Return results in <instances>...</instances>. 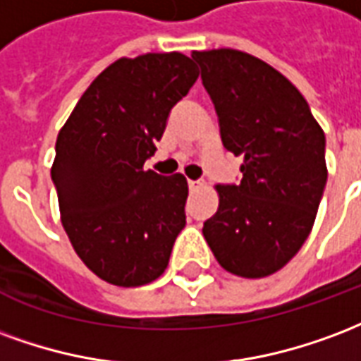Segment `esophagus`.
<instances>
[{"label": "esophagus", "mask_w": 361, "mask_h": 361, "mask_svg": "<svg viewBox=\"0 0 361 361\" xmlns=\"http://www.w3.org/2000/svg\"><path fill=\"white\" fill-rule=\"evenodd\" d=\"M188 188L190 190H198V188H202V180H188Z\"/></svg>", "instance_id": "obj_1"}]
</instances>
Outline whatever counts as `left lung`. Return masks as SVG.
Listing matches in <instances>:
<instances>
[{
    "instance_id": "obj_1",
    "label": "left lung",
    "mask_w": 361,
    "mask_h": 361,
    "mask_svg": "<svg viewBox=\"0 0 361 361\" xmlns=\"http://www.w3.org/2000/svg\"><path fill=\"white\" fill-rule=\"evenodd\" d=\"M219 117L223 146L242 155V180L217 184L204 223L223 269L262 279L283 269L312 233L327 183L325 133L294 84L231 47L192 51Z\"/></svg>"
}]
</instances>
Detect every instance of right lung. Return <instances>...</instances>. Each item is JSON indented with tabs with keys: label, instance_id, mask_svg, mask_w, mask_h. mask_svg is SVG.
<instances>
[{
	"label": "right lung",
	"instance_id": "obj_1",
	"mask_svg": "<svg viewBox=\"0 0 361 361\" xmlns=\"http://www.w3.org/2000/svg\"><path fill=\"white\" fill-rule=\"evenodd\" d=\"M198 78L190 57H121L96 76L57 134L51 180L84 265L117 286L161 275L186 225V178L144 169L173 105Z\"/></svg>",
	"mask_w": 361,
	"mask_h": 361
}]
</instances>
